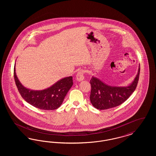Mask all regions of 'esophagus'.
Segmentation results:
<instances>
[{
    "label": "esophagus",
    "mask_w": 156,
    "mask_h": 156,
    "mask_svg": "<svg viewBox=\"0 0 156 156\" xmlns=\"http://www.w3.org/2000/svg\"><path fill=\"white\" fill-rule=\"evenodd\" d=\"M76 80L79 82L82 81V80H84V75H83V71H78V73H77L76 76Z\"/></svg>",
    "instance_id": "1"
}]
</instances>
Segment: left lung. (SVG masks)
I'll use <instances>...</instances> for the list:
<instances>
[{
  "label": "left lung",
  "mask_w": 156,
  "mask_h": 156,
  "mask_svg": "<svg viewBox=\"0 0 156 156\" xmlns=\"http://www.w3.org/2000/svg\"><path fill=\"white\" fill-rule=\"evenodd\" d=\"M140 74V66L133 81L127 86H111L93 76L90 80L91 91L90 101L98 109L105 110L123 103L136 88Z\"/></svg>",
  "instance_id": "8db88e82"
}]
</instances>
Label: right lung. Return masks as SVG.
<instances>
[{
	"label": "right lung",
	"instance_id": "obj_1",
	"mask_svg": "<svg viewBox=\"0 0 156 156\" xmlns=\"http://www.w3.org/2000/svg\"><path fill=\"white\" fill-rule=\"evenodd\" d=\"M14 68L16 85L23 98L32 106L43 110H54L58 108L73 85V76L63 78L51 87L43 90H33L24 87L19 80Z\"/></svg>",
	"mask_w": 156,
	"mask_h": 156
}]
</instances>
